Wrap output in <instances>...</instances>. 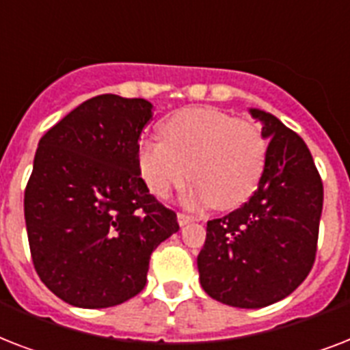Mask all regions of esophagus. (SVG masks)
Listing matches in <instances>:
<instances>
[{
    "label": "esophagus",
    "instance_id": "esophagus-1",
    "mask_svg": "<svg viewBox=\"0 0 350 350\" xmlns=\"http://www.w3.org/2000/svg\"><path fill=\"white\" fill-rule=\"evenodd\" d=\"M191 221H194V216H191V214L187 213H178V224L183 227V225L191 224Z\"/></svg>",
    "mask_w": 350,
    "mask_h": 350
}]
</instances>
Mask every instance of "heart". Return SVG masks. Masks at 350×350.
Instances as JSON below:
<instances>
[{
  "label": "heart",
  "instance_id": "heart-1",
  "mask_svg": "<svg viewBox=\"0 0 350 350\" xmlns=\"http://www.w3.org/2000/svg\"><path fill=\"white\" fill-rule=\"evenodd\" d=\"M139 172L148 191L167 198L189 172L191 203L234 208L258 189L267 163V139L250 120L218 109H183L165 123V139H143Z\"/></svg>",
  "mask_w": 350,
  "mask_h": 350
}]
</instances>
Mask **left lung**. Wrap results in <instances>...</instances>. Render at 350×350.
Wrapping results in <instances>:
<instances>
[{
	"label": "left lung",
	"mask_w": 350,
	"mask_h": 350,
	"mask_svg": "<svg viewBox=\"0 0 350 350\" xmlns=\"http://www.w3.org/2000/svg\"><path fill=\"white\" fill-rule=\"evenodd\" d=\"M263 123L267 163L249 202L207 221L198 254L203 291L239 309H260L293 293L316 260L323 183L305 142L269 112Z\"/></svg>",
	"instance_id": "1"
}]
</instances>
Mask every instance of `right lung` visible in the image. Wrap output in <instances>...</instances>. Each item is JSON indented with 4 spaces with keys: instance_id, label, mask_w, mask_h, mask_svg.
I'll use <instances>...</instances> for the list:
<instances>
[{
    "instance_id": "1",
    "label": "right lung",
    "mask_w": 350,
    "mask_h": 350,
    "mask_svg": "<svg viewBox=\"0 0 350 350\" xmlns=\"http://www.w3.org/2000/svg\"><path fill=\"white\" fill-rule=\"evenodd\" d=\"M150 120L147 100L101 94L40 139L25 189L30 256L41 282L67 304L105 309L134 298L152 250L180 230L139 172Z\"/></svg>"
}]
</instances>
